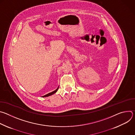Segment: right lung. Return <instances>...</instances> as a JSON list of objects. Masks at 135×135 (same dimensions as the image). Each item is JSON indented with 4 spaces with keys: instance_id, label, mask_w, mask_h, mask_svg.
<instances>
[{
    "instance_id": "1",
    "label": "right lung",
    "mask_w": 135,
    "mask_h": 135,
    "mask_svg": "<svg viewBox=\"0 0 135 135\" xmlns=\"http://www.w3.org/2000/svg\"><path fill=\"white\" fill-rule=\"evenodd\" d=\"M58 88H59V87L57 88L55 90H54V91H53V92H50V93H48V94H46V95H43V97H49V96H50V95H51L53 94L54 93H55L57 91V90H58Z\"/></svg>"
}]
</instances>
